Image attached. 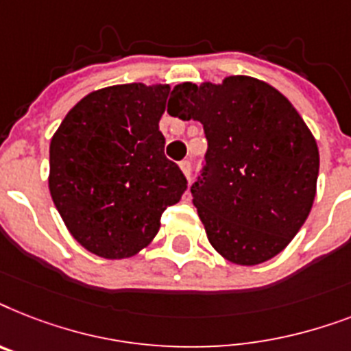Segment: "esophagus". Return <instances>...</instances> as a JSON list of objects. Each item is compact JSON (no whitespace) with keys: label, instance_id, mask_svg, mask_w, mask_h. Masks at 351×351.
Segmentation results:
<instances>
[{"label":"esophagus","instance_id":"obj_1","mask_svg":"<svg viewBox=\"0 0 351 351\" xmlns=\"http://www.w3.org/2000/svg\"><path fill=\"white\" fill-rule=\"evenodd\" d=\"M179 168H181V172L184 173V178L190 181V161H181L179 162Z\"/></svg>","mask_w":351,"mask_h":351}]
</instances>
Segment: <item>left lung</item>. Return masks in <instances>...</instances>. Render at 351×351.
Wrapping results in <instances>:
<instances>
[{"label": "left lung", "instance_id": "8db88e82", "mask_svg": "<svg viewBox=\"0 0 351 351\" xmlns=\"http://www.w3.org/2000/svg\"><path fill=\"white\" fill-rule=\"evenodd\" d=\"M168 114L203 125L208 139L193 204L214 250L255 266L281 254L312 210L319 148L295 106L250 75L176 85Z\"/></svg>", "mask_w": 351, "mask_h": 351}]
</instances>
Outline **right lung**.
I'll return each instance as SVG.
<instances>
[{
    "mask_svg": "<svg viewBox=\"0 0 351 351\" xmlns=\"http://www.w3.org/2000/svg\"><path fill=\"white\" fill-rule=\"evenodd\" d=\"M168 94L161 83L94 90L50 139L52 201L70 235L97 257L128 259L147 248L186 190L159 132Z\"/></svg>",
    "mask_w": 351,
    "mask_h": 351,
    "instance_id": "right-lung-1",
    "label": "right lung"
}]
</instances>
